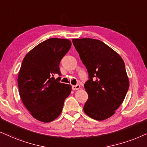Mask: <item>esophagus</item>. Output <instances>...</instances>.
<instances>
[{
	"instance_id": "obj_1",
	"label": "esophagus",
	"mask_w": 147,
	"mask_h": 147,
	"mask_svg": "<svg viewBox=\"0 0 147 147\" xmlns=\"http://www.w3.org/2000/svg\"><path fill=\"white\" fill-rule=\"evenodd\" d=\"M72 89L75 91V90H79L80 89V85H72Z\"/></svg>"
}]
</instances>
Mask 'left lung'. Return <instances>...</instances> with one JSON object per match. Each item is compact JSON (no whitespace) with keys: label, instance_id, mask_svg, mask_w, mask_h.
I'll list each match as a JSON object with an SVG mask.
<instances>
[{"label":"left lung","instance_id":"1","mask_svg":"<svg viewBox=\"0 0 147 147\" xmlns=\"http://www.w3.org/2000/svg\"><path fill=\"white\" fill-rule=\"evenodd\" d=\"M72 43L89 73V79L84 85L88 99L83 110L94 120H104L114 114L128 92L124 60L100 40L73 39Z\"/></svg>","mask_w":147,"mask_h":147}]
</instances>
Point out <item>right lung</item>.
Instances as JSON below:
<instances>
[{"label":"right lung","mask_w":147,"mask_h":147,"mask_svg":"<svg viewBox=\"0 0 147 147\" xmlns=\"http://www.w3.org/2000/svg\"><path fill=\"white\" fill-rule=\"evenodd\" d=\"M71 47L67 39L50 38L39 44L26 54L19 70L18 87L21 101L31 116L50 122L62 112L71 85L60 83L59 64Z\"/></svg>","instance_id":"right-lung-1"}]
</instances>
